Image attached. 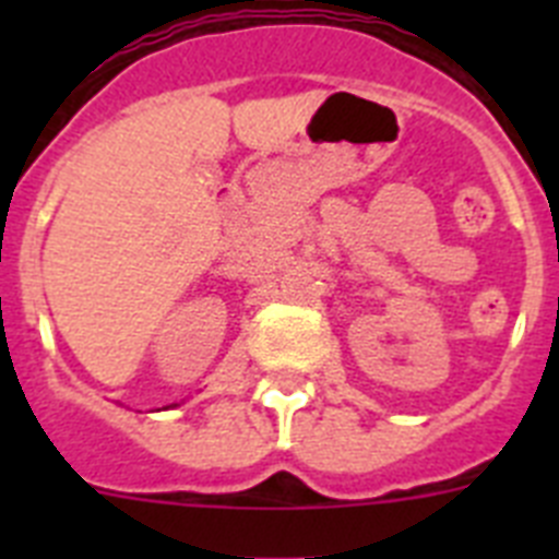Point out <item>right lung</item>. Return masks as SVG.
<instances>
[{"label":"right lung","mask_w":559,"mask_h":559,"mask_svg":"<svg viewBox=\"0 0 559 559\" xmlns=\"http://www.w3.org/2000/svg\"><path fill=\"white\" fill-rule=\"evenodd\" d=\"M173 406H179V403H173ZM173 406H165V408H173Z\"/></svg>","instance_id":"obj_1"}]
</instances>
